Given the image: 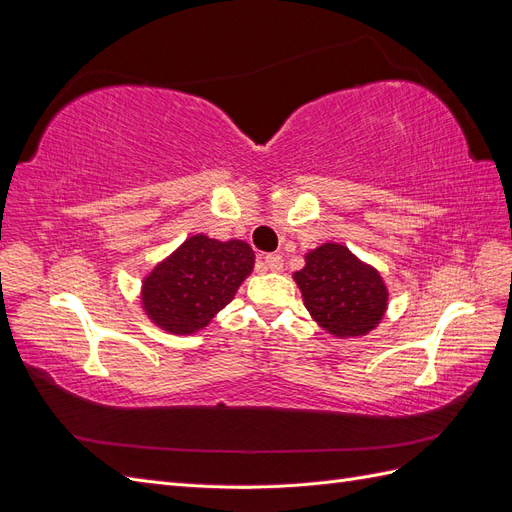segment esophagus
I'll return each instance as SVG.
<instances>
[{
	"instance_id": "34e87169",
	"label": "esophagus",
	"mask_w": 512,
	"mask_h": 512,
	"mask_svg": "<svg viewBox=\"0 0 512 512\" xmlns=\"http://www.w3.org/2000/svg\"><path fill=\"white\" fill-rule=\"evenodd\" d=\"M265 267L269 271H282L284 267V258L280 254H267L265 256Z\"/></svg>"
}]
</instances>
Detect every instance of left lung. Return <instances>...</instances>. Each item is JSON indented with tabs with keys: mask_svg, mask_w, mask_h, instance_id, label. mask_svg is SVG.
I'll return each instance as SVG.
<instances>
[{
	"mask_svg": "<svg viewBox=\"0 0 512 512\" xmlns=\"http://www.w3.org/2000/svg\"><path fill=\"white\" fill-rule=\"evenodd\" d=\"M307 312L337 337L365 335L382 320L389 292L380 273L363 265L348 247L324 243L294 273Z\"/></svg>",
	"mask_w": 512,
	"mask_h": 512,
	"instance_id": "left-lung-1",
	"label": "left lung"
}]
</instances>
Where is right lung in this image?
<instances>
[{"label":"right lung","mask_w":512,"mask_h":512,"mask_svg":"<svg viewBox=\"0 0 512 512\" xmlns=\"http://www.w3.org/2000/svg\"><path fill=\"white\" fill-rule=\"evenodd\" d=\"M252 267V247L239 239L190 237L145 277V312L164 331L196 333L232 301Z\"/></svg>","instance_id":"obj_1"}]
</instances>
